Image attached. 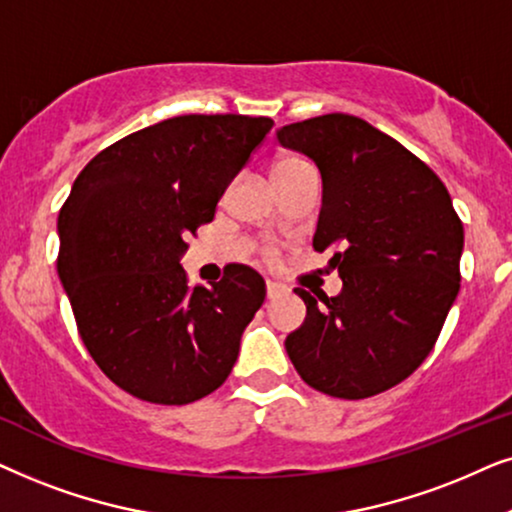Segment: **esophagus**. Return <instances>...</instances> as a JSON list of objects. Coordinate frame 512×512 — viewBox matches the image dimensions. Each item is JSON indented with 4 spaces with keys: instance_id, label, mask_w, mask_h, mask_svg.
Here are the masks:
<instances>
[{
    "instance_id": "esophagus-1",
    "label": "esophagus",
    "mask_w": 512,
    "mask_h": 512,
    "mask_svg": "<svg viewBox=\"0 0 512 512\" xmlns=\"http://www.w3.org/2000/svg\"><path fill=\"white\" fill-rule=\"evenodd\" d=\"M283 295V285L276 283V281H267V297L269 299H276Z\"/></svg>"
}]
</instances>
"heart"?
<instances>
[{
  "mask_svg": "<svg viewBox=\"0 0 512 512\" xmlns=\"http://www.w3.org/2000/svg\"><path fill=\"white\" fill-rule=\"evenodd\" d=\"M306 163L304 161H299V159H292V156H285V159H278L274 166H271V177H283V175H288V173H295V170H299V168H304Z\"/></svg>",
  "mask_w": 512,
  "mask_h": 512,
  "instance_id": "obj_1",
  "label": "heart"
}]
</instances>
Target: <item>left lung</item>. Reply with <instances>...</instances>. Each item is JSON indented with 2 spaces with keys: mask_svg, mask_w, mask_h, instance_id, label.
Returning a JSON list of instances; mask_svg holds the SVG:
<instances>
[{
  "mask_svg": "<svg viewBox=\"0 0 512 512\" xmlns=\"http://www.w3.org/2000/svg\"><path fill=\"white\" fill-rule=\"evenodd\" d=\"M323 180L313 248H332L335 297L304 299L285 351L306 384L360 400L424 363L459 295L463 224L440 177L391 135L351 114H323L276 131Z\"/></svg>",
  "mask_w": 512,
  "mask_h": 512,
  "instance_id": "1",
  "label": "left lung"
}]
</instances>
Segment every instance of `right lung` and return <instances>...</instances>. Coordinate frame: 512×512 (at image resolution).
<instances>
[{
    "label": "right lung",
    "instance_id": "add662e5",
    "mask_svg": "<svg viewBox=\"0 0 512 512\" xmlns=\"http://www.w3.org/2000/svg\"><path fill=\"white\" fill-rule=\"evenodd\" d=\"M271 126L173 117L102 149L74 180L58 215V276L91 358L135 398L187 405L229 377L267 285L234 267L189 288L180 260Z\"/></svg>",
    "mask_w": 512,
    "mask_h": 512
}]
</instances>
